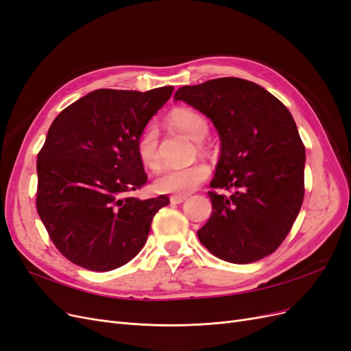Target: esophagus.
Wrapping results in <instances>:
<instances>
[{"label": "esophagus", "mask_w": 351, "mask_h": 351, "mask_svg": "<svg viewBox=\"0 0 351 351\" xmlns=\"http://www.w3.org/2000/svg\"><path fill=\"white\" fill-rule=\"evenodd\" d=\"M186 199H187V196H171V197H169V202H171V204H174V205H177V204H183Z\"/></svg>", "instance_id": "obj_1"}]
</instances>
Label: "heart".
Instances as JSON below:
<instances>
[{"label": "heart", "instance_id": "1", "mask_svg": "<svg viewBox=\"0 0 351 351\" xmlns=\"http://www.w3.org/2000/svg\"><path fill=\"white\" fill-rule=\"evenodd\" d=\"M171 123L193 141H202L209 132L208 120L193 110H176L171 115ZM136 147L141 161L147 168H156L159 165L161 158H159L158 151V129L154 124L145 127L137 137ZM208 176L209 168L202 162H195L182 168H164L162 171L158 173L154 187L158 193L183 196L193 192L205 182Z\"/></svg>", "mask_w": 351, "mask_h": 351}]
</instances>
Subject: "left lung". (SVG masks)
Masks as SVG:
<instances>
[{"instance_id": "8db88e82", "label": "left lung", "mask_w": 351, "mask_h": 351, "mask_svg": "<svg viewBox=\"0 0 351 351\" xmlns=\"http://www.w3.org/2000/svg\"><path fill=\"white\" fill-rule=\"evenodd\" d=\"M183 101L214 123L221 155L208 192L212 214L200 243L231 263L256 262L289 234L304 197V145L290 111L259 84L221 77L180 88Z\"/></svg>"}]
</instances>
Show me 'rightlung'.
I'll return each instance as SVG.
<instances>
[{"instance_id":"right-lung-1","label":"right lung","mask_w":351,"mask_h":351,"mask_svg":"<svg viewBox=\"0 0 351 351\" xmlns=\"http://www.w3.org/2000/svg\"><path fill=\"white\" fill-rule=\"evenodd\" d=\"M174 88L98 89L62 110L38 154L36 209L62 256L105 272L145 246L164 195L139 200L146 182L137 137Z\"/></svg>"}]
</instances>
